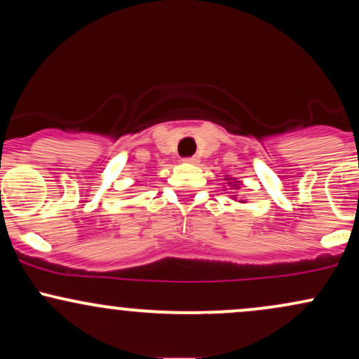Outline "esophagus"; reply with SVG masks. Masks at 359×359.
I'll use <instances>...</instances> for the list:
<instances>
[{
  "label": "esophagus",
  "mask_w": 359,
  "mask_h": 359,
  "mask_svg": "<svg viewBox=\"0 0 359 359\" xmlns=\"http://www.w3.org/2000/svg\"><path fill=\"white\" fill-rule=\"evenodd\" d=\"M184 162L185 163H197L199 162V158H197V156H185Z\"/></svg>",
  "instance_id": "obj_1"
}]
</instances>
